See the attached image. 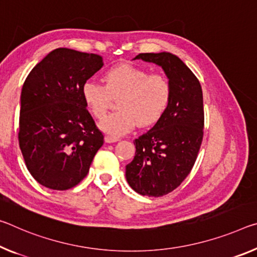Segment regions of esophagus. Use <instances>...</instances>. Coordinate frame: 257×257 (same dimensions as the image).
I'll use <instances>...</instances> for the list:
<instances>
[{"label": "esophagus", "instance_id": "esophagus-1", "mask_svg": "<svg viewBox=\"0 0 257 257\" xmlns=\"http://www.w3.org/2000/svg\"><path fill=\"white\" fill-rule=\"evenodd\" d=\"M119 140L120 138L115 136H111V135L105 136V142H106V143H115V142H117Z\"/></svg>", "mask_w": 257, "mask_h": 257}]
</instances>
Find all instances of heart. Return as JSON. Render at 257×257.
I'll return each instance as SVG.
<instances>
[{"label":"heart","mask_w":257,"mask_h":257,"mask_svg":"<svg viewBox=\"0 0 257 257\" xmlns=\"http://www.w3.org/2000/svg\"><path fill=\"white\" fill-rule=\"evenodd\" d=\"M105 84L89 80L82 96L93 116L102 119L113 98H119V111L101 120L100 128L111 136H120L136 124L150 127L161 119L170 101V84L161 74H150L132 64L115 65L104 73Z\"/></svg>","instance_id":"heart-1"}]
</instances>
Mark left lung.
Here are the masks:
<instances>
[{
  "label": "left lung",
  "instance_id": "obj_1",
  "mask_svg": "<svg viewBox=\"0 0 257 257\" xmlns=\"http://www.w3.org/2000/svg\"><path fill=\"white\" fill-rule=\"evenodd\" d=\"M135 59L162 67L169 80L170 101L161 119L134 141L136 153L125 166V178L137 193L162 197L181 185L197 160L205 122L202 89L192 71L173 54H140Z\"/></svg>",
  "mask_w": 257,
  "mask_h": 257
}]
</instances>
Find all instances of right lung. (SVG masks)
<instances>
[{
    "label": "right lung",
    "mask_w": 257,
    "mask_h": 257,
    "mask_svg": "<svg viewBox=\"0 0 257 257\" xmlns=\"http://www.w3.org/2000/svg\"><path fill=\"white\" fill-rule=\"evenodd\" d=\"M103 65L99 55L58 48L24 82L19 148L28 172L48 189L64 191L79 184L104 144L82 96L84 82Z\"/></svg>",
    "instance_id": "add662e5"
}]
</instances>
